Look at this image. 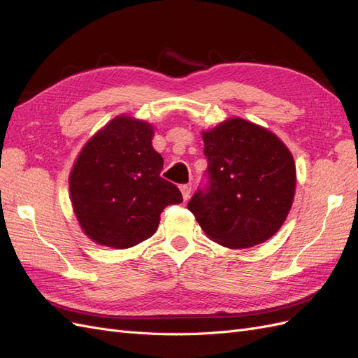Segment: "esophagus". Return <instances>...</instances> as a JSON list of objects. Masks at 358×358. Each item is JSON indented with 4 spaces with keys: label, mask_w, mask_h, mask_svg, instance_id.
Returning a JSON list of instances; mask_svg holds the SVG:
<instances>
[{
    "label": "esophagus",
    "mask_w": 358,
    "mask_h": 358,
    "mask_svg": "<svg viewBox=\"0 0 358 358\" xmlns=\"http://www.w3.org/2000/svg\"><path fill=\"white\" fill-rule=\"evenodd\" d=\"M179 188H180V192L183 196V200H188L189 196H191V185H189V183H183V185H180Z\"/></svg>",
    "instance_id": "obj_1"
}]
</instances>
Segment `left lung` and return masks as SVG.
Returning a JSON list of instances; mask_svg holds the SVG:
<instances>
[{
  "label": "left lung",
  "mask_w": 358,
  "mask_h": 358,
  "mask_svg": "<svg viewBox=\"0 0 358 358\" xmlns=\"http://www.w3.org/2000/svg\"><path fill=\"white\" fill-rule=\"evenodd\" d=\"M206 182L188 201L203 231L231 249L270 239L284 224L296 189L287 146L267 129L229 119L203 133Z\"/></svg>",
  "instance_id": "8db88e82"
}]
</instances>
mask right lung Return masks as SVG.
I'll return each instance as SVG.
<instances>
[{
	"label": "right lung",
	"instance_id": "add662e5",
	"mask_svg": "<svg viewBox=\"0 0 358 358\" xmlns=\"http://www.w3.org/2000/svg\"><path fill=\"white\" fill-rule=\"evenodd\" d=\"M152 127L119 116L96 133L76 161L70 194L76 216L94 242L116 249L149 239L159 215L179 204V188L159 176L162 157Z\"/></svg>",
	"mask_w": 358,
	"mask_h": 358
}]
</instances>
